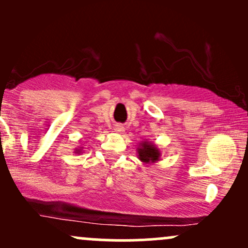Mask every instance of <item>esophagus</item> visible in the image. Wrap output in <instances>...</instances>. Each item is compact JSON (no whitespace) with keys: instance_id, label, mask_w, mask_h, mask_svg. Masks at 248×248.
Listing matches in <instances>:
<instances>
[{"instance_id":"obj_1","label":"esophagus","mask_w":248,"mask_h":248,"mask_svg":"<svg viewBox=\"0 0 248 248\" xmlns=\"http://www.w3.org/2000/svg\"><path fill=\"white\" fill-rule=\"evenodd\" d=\"M114 130L116 133H119V134H122L124 132V127L122 126V124H115L114 126Z\"/></svg>"}]
</instances>
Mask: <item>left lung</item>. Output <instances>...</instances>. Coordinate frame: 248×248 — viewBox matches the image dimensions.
<instances>
[{"mask_svg": "<svg viewBox=\"0 0 248 248\" xmlns=\"http://www.w3.org/2000/svg\"><path fill=\"white\" fill-rule=\"evenodd\" d=\"M136 152H138V158L144 164L156 163L157 161H160L162 155L157 146H155L150 141H142L141 143H139Z\"/></svg>", "mask_w": 248, "mask_h": 248, "instance_id": "1", "label": "left lung"}]
</instances>
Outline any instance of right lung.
Segmentation results:
<instances>
[{
  "mask_svg": "<svg viewBox=\"0 0 248 248\" xmlns=\"http://www.w3.org/2000/svg\"><path fill=\"white\" fill-rule=\"evenodd\" d=\"M82 153V147H79V148H77V149L75 150V154H81Z\"/></svg>",
  "mask_w": 248,
  "mask_h": 248,
  "instance_id": "1",
  "label": "right lung"
}]
</instances>
